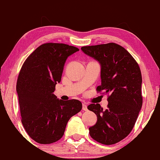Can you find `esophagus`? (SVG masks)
I'll use <instances>...</instances> for the list:
<instances>
[{"label": "esophagus", "mask_w": 160, "mask_h": 160, "mask_svg": "<svg viewBox=\"0 0 160 160\" xmlns=\"http://www.w3.org/2000/svg\"><path fill=\"white\" fill-rule=\"evenodd\" d=\"M82 110H83V111H87V110H88L87 105L85 104V103H82Z\"/></svg>", "instance_id": "1"}]
</instances>
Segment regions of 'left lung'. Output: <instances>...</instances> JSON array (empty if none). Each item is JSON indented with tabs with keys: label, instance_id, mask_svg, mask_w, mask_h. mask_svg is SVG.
I'll return each instance as SVG.
<instances>
[{
	"label": "left lung",
	"instance_id": "8db88e82",
	"mask_svg": "<svg viewBox=\"0 0 160 160\" xmlns=\"http://www.w3.org/2000/svg\"><path fill=\"white\" fill-rule=\"evenodd\" d=\"M81 50L100 63L102 85L96 91L108 94L107 109L99 103L88 106L97 116V122L89 128L90 136L102 144H114L130 134L142 107L140 67L126 49L114 42Z\"/></svg>",
	"mask_w": 160,
	"mask_h": 160
}]
</instances>
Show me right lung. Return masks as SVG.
<instances>
[{
	"label": "right lung",
	"instance_id": "1",
	"mask_svg": "<svg viewBox=\"0 0 160 160\" xmlns=\"http://www.w3.org/2000/svg\"><path fill=\"white\" fill-rule=\"evenodd\" d=\"M78 51L64 43H44L22 65L17 82L22 123L37 143L49 144L59 140L69 119L82 109L80 101H62L53 94L67 58Z\"/></svg>",
	"mask_w": 160,
	"mask_h": 160
}]
</instances>
